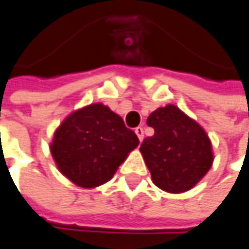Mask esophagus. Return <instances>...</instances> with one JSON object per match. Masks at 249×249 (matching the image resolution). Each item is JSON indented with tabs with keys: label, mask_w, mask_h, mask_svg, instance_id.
<instances>
[{
	"label": "esophagus",
	"mask_w": 249,
	"mask_h": 249,
	"mask_svg": "<svg viewBox=\"0 0 249 249\" xmlns=\"http://www.w3.org/2000/svg\"><path fill=\"white\" fill-rule=\"evenodd\" d=\"M135 133H136L137 137H139V140L142 142V139H144V130H142V126H137L136 129H135Z\"/></svg>",
	"instance_id": "esophagus-1"
}]
</instances>
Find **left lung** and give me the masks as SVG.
Instances as JSON below:
<instances>
[{
  "instance_id": "left-lung-1",
  "label": "left lung",
  "mask_w": 249,
  "mask_h": 249,
  "mask_svg": "<svg viewBox=\"0 0 249 249\" xmlns=\"http://www.w3.org/2000/svg\"><path fill=\"white\" fill-rule=\"evenodd\" d=\"M147 124L155 133L144 139L140 152L152 182L171 194L191 190L214 160L206 130L173 104L154 110Z\"/></svg>"
}]
</instances>
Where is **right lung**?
Wrapping results in <instances>:
<instances>
[{"instance_id": "1", "label": "right lung", "mask_w": 249, "mask_h": 249, "mask_svg": "<svg viewBox=\"0 0 249 249\" xmlns=\"http://www.w3.org/2000/svg\"><path fill=\"white\" fill-rule=\"evenodd\" d=\"M139 145L133 130L104 104H90L62 121L50 144L62 175L83 189H94L113 178Z\"/></svg>"}]
</instances>
